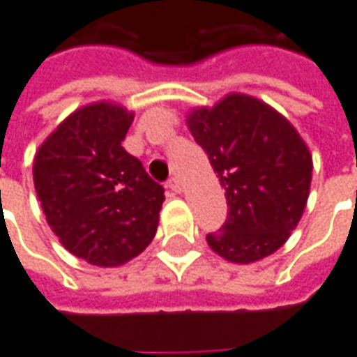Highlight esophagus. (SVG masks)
I'll use <instances>...</instances> for the list:
<instances>
[{"label": "esophagus", "instance_id": "obj_1", "mask_svg": "<svg viewBox=\"0 0 357 357\" xmlns=\"http://www.w3.org/2000/svg\"><path fill=\"white\" fill-rule=\"evenodd\" d=\"M166 187H168L170 191H174V193H181V183H179L178 178H170V179H168V183H166Z\"/></svg>", "mask_w": 357, "mask_h": 357}]
</instances>
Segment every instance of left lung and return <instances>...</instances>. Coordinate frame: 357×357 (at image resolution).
Instances as JSON below:
<instances>
[{
    "label": "left lung",
    "mask_w": 357,
    "mask_h": 357,
    "mask_svg": "<svg viewBox=\"0 0 357 357\" xmlns=\"http://www.w3.org/2000/svg\"><path fill=\"white\" fill-rule=\"evenodd\" d=\"M187 126L226 191L228 218L206 234L211 249L245 265L282 248L303 214L313 170L298 131L245 94L193 109Z\"/></svg>",
    "instance_id": "obj_1"
}]
</instances>
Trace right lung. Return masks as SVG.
<instances>
[{
  "label": "right lung",
  "mask_w": 357,
  "mask_h": 357,
  "mask_svg": "<svg viewBox=\"0 0 357 357\" xmlns=\"http://www.w3.org/2000/svg\"><path fill=\"white\" fill-rule=\"evenodd\" d=\"M133 114L98 102L73 112L34 156V187L61 245L96 266L143 253L158 228L164 187L121 146Z\"/></svg>",
  "instance_id": "1"
}]
</instances>
